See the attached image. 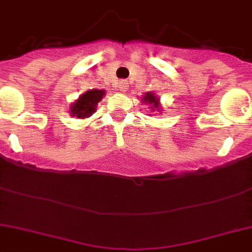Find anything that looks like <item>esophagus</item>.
I'll list each match as a JSON object with an SVG mask.
<instances>
[{"label":"esophagus","mask_w":252,"mask_h":252,"mask_svg":"<svg viewBox=\"0 0 252 252\" xmlns=\"http://www.w3.org/2000/svg\"><path fill=\"white\" fill-rule=\"evenodd\" d=\"M118 87L120 91H126L128 90V82H126V81H120L118 85Z\"/></svg>","instance_id":"34e87169"}]
</instances>
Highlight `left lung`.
<instances>
[{
    "label": "left lung",
    "mask_w": 252,
    "mask_h": 252,
    "mask_svg": "<svg viewBox=\"0 0 252 252\" xmlns=\"http://www.w3.org/2000/svg\"><path fill=\"white\" fill-rule=\"evenodd\" d=\"M144 103H148L152 106V111H156V110H161L159 108V98H157L153 93H146L144 95V98H142Z\"/></svg>",
    "instance_id": "1"
}]
</instances>
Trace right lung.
I'll use <instances>...</instances> for the list:
<instances>
[{
    "label": "right lung",
    "mask_w": 252,
    "mask_h": 252,
    "mask_svg": "<svg viewBox=\"0 0 252 252\" xmlns=\"http://www.w3.org/2000/svg\"><path fill=\"white\" fill-rule=\"evenodd\" d=\"M104 94H106L104 90H96V89L86 91L70 106L72 116H76L78 119H85L91 116L95 112L98 103L102 100Z\"/></svg>",
    "instance_id": "right-lung-1"
}]
</instances>
